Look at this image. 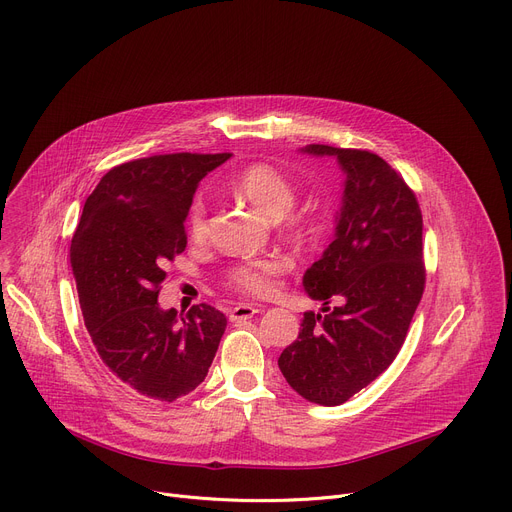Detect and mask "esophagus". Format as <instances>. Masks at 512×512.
Returning a JSON list of instances; mask_svg holds the SVG:
<instances>
[{"label":"esophagus","instance_id":"obj_1","mask_svg":"<svg viewBox=\"0 0 512 512\" xmlns=\"http://www.w3.org/2000/svg\"><path fill=\"white\" fill-rule=\"evenodd\" d=\"M254 313H260V307L258 305H250V303H240L235 305L231 311H229V320L231 322H242V320H250Z\"/></svg>","mask_w":512,"mask_h":512}]
</instances>
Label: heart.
<instances>
[{
    "instance_id": "heart-1",
    "label": "heart",
    "mask_w": 512,
    "mask_h": 512,
    "mask_svg": "<svg viewBox=\"0 0 512 512\" xmlns=\"http://www.w3.org/2000/svg\"><path fill=\"white\" fill-rule=\"evenodd\" d=\"M231 190L240 194L270 221H279L281 233L295 244H307L318 235V223L305 211H293L297 184L270 164L258 162L244 168L231 180ZM188 233L192 240H203L207 233V207L201 196L190 203ZM287 270L281 256H262L233 264L225 272V285L248 297H268L277 289V279Z\"/></svg>"
}]
</instances>
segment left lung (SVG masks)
I'll list each match as a JSON object with an SVG mask.
<instances>
[{"instance_id": "obj_1", "label": "left lung", "mask_w": 512, "mask_h": 512, "mask_svg": "<svg viewBox=\"0 0 512 512\" xmlns=\"http://www.w3.org/2000/svg\"><path fill=\"white\" fill-rule=\"evenodd\" d=\"M346 174L336 238L307 268L311 299L328 313H303L299 338L279 357L287 383L307 402L340 406L398 357L424 293L422 213L414 190L367 149L313 143Z\"/></svg>"}]
</instances>
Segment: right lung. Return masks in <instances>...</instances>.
<instances>
[{
	"label": "right lung",
	"instance_id": "1",
	"mask_svg": "<svg viewBox=\"0 0 512 512\" xmlns=\"http://www.w3.org/2000/svg\"><path fill=\"white\" fill-rule=\"evenodd\" d=\"M231 153H166L108 170L71 240V268L90 338L125 387L174 402L199 387L227 326L207 303H157L166 264L186 248L184 221L207 172Z\"/></svg>",
	"mask_w": 512,
	"mask_h": 512
}]
</instances>
